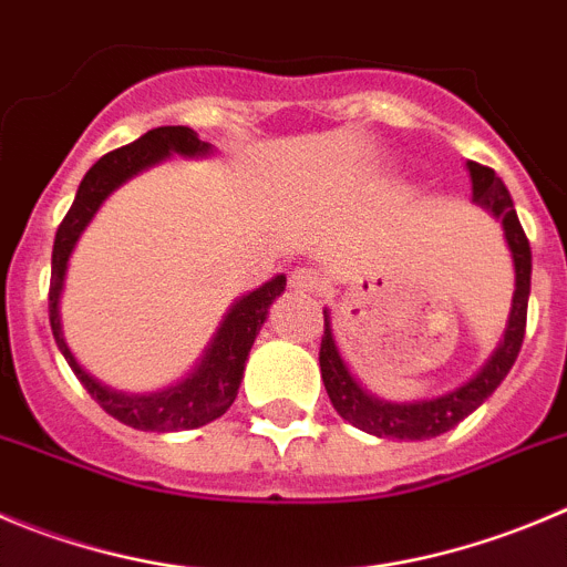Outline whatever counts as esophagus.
Segmentation results:
<instances>
[{
	"label": "esophagus",
	"mask_w": 567,
	"mask_h": 567,
	"mask_svg": "<svg viewBox=\"0 0 567 567\" xmlns=\"http://www.w3.org/2000/svg\"><path fill=\"white\" fill-rule=\"evenodd\" d=\"M288 285L293 293H316L319 290V274L313 268H296V271H290Z\"/></svg>",
	"instance_id": "esophagus-1"
}]
</instances>
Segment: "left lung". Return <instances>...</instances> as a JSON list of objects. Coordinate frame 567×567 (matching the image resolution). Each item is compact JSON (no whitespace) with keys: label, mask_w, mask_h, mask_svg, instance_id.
Wrapping results in <instances>:
<instances>
[{"label":"left lung","mask_w":567,"mask_h":567,"mask_svg":"<svg viewBox=\"0 0 567 567\" xmlns=\"http://www.w3.org/2000/svg\"><path fill=\"white\" fill-rule=\"evenodd\" d=\"M470 182H473V200L484 206L492 218L501 220L504 237L509 243L512 262H515V296H512V313L506 324L504 341L492 352L473 380L458 389L447 391L433 400H416V403H389L380 396L369 394L358 378L349 372L347 361L341 358L336 336H332L330 310H324V338H321V380L330 394V403L347 422L361 431L380 439H433L456 427L464 416L473 414L492 391L498 389L501 380L515 367L520 352L523 336H526V310L528 293H532V248H528L526 231H523L517 212L512 206V195L506 184L495 176L492 167L467 162Z\"/></svg>","instance_id":"obj_1"}]
</instances>
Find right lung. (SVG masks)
Returning a JSON list of instances; mask_svg holds the SVG:
<instances>
[{"label": "right lung", "instance_id": "add662e5", "mask_svg": "<svg viewBox=\"0 0 567 567\" xmlns=\"http://www.w3.org/2000/svg\"><path fill=\"white\" fill-rule=\"evenodd\" d=\"M171 153H178V156H209L212 145L200 142L198 134L187 125H162V128L147 131L145 136H140L131 145L105 153L97 164H92V171L83 176L75 200L69 206L66 218L61 220L55 231L50 277L52 336H55L58 349L63 352L72 372L78 374L83 389L97 400L105 414H111L123 425L156 433L200 427L229 411V405L235 403L237 389H240L254 338H257L259 327L266 324L271 301L285 290V274H277L266 285H259L257 290L240 296L220 321L218 332L206 347L198 367L187 378L178 380L176 385H167V389L153 391V394H125V391H114L109 385L97 383V380L83 372V367L72 355V349L66 347L61 327V290L63 282H66L69 257L75 251L83 229L92 224V218L103 206V200L120 184H125L136 173L153 167V164L164 162Z\"/></svg>", "mask_w": 567, "mask_h": 567}]
</instances>
